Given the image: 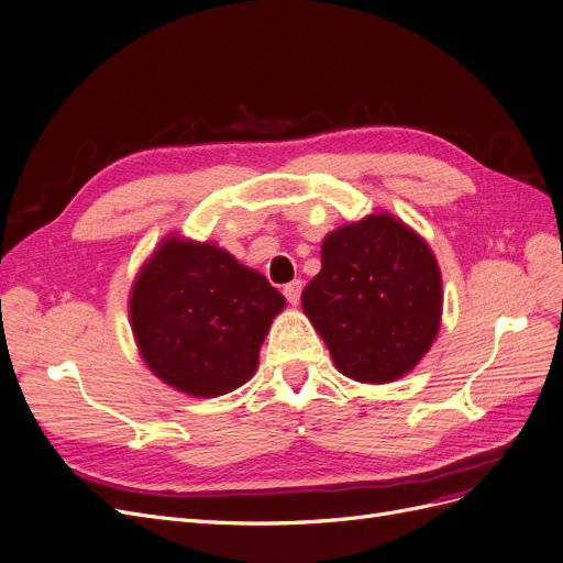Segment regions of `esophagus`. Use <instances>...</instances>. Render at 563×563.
<instances>
[{"instance_id":"34e87169","label":"esophagus","mask_w":563,"mask_h":563,"mask_svg":"<svg viewBox=\"0 0 563 563\" xmlns=\"http://www.w3.org/2000/svg\"><path fill=\"white\" fill-rule=\"evenodd\" d=\"M300 291H302V282H300V279H296V282L284 286V296H286V300L291 302V305H298V302H300Z\"/></svg>"}]
</instances>
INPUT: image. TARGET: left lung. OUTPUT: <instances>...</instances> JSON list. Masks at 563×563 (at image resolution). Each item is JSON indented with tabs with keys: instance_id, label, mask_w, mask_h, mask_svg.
<instances>
[{
	"instance_id": "1",
	"label": "left lung",
	"mask_w": 563,
	"mask_h": 563,
	"mask_svg": "<svg viewBox=\"0 0 563 563\" xmlns=\"http://www.w3.org/2000/svg\"><path fill=\"white\" fill-rule=\"evenodd\" d=\"M300 300L335 368L356 383L385 385L430 352L444 291L430 244L378 211L323 236L321 269Z\"/></svg>"
}]
</instances>
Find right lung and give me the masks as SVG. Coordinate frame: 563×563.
<instances>
[{
	"mask_svg": "<svg viewBox=\"0 0 563 563\" xmlns=\"http://www.w3.org/2000/svg\"><path fill=\"white\" fill-rule=\"evenodd\" d=\"M284 305L261 272L225 249L168 234L135 275L129 319L141 360L162 383L211 399L253 376Z\"/></svg>",
	"mask_w": 563,
	"mask_h": 563,
	"instance_id": "1",
	"label": "right lung"
}]
</instances>
